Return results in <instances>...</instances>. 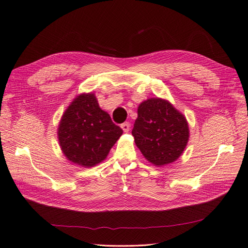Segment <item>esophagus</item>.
I'll list each match as a JSON object with an SVG mask.
<instances>
[{"mask_svg": "<svg viewBox=\"0 0 248 248\" xmlns=\"http://www.w3.org/2000/svg\"><path fill=\"white\" fill-rule=\"evenodd\" d=\"M121 128L123 129V131H124V132H128V131H129V129H130V124H129L128 122L123 123V124L121 125Z\"/></svg>", "mask_w": 248, "mask_h": 248, "instance_id": "34e87169", "label": "esophagus"}]
</instances>
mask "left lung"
Here are the masks:
<instances>
[{"label": "left lung", "instance_id": "obj_1", "mask_svg": "<svg viewBox=\"0 0 248 248\" xmlns=\"http://www.w3.org/2000/svg\"><path fill=\"white\" fill-rule=\"evenodd\" d=\"M131 133L141 154L155 167L176 161L189 140L185 116L169 100L159 97L140 104Z\"/></svg>", "mask_w": 248, "mask_h": 248}]
</instances>
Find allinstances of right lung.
Returning a JSON list of instances; mask_svg holds the SVG:
<instances>
[{"label": "right lung", "instance_id": "1", "mask_svg": "<svg viewBox=\"0 0 248 248\" xmlns=\"http://www.w3.org/2000/svg\"><path fill=\"white\" fill-rule=\"evenodd\" d=\"M123 130L100 108L94 93H81L60 120L58 139L67 160L92 168L107 158Z\"/></svg>", "mask_w": 248, "mask_h": 248}]
</instances>
